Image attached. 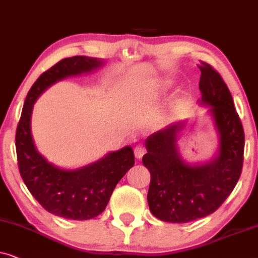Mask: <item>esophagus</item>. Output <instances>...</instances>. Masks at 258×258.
<instances>
[{
	"label": "esophagus",
	"mask_w": 258,
	"mask_h": 258,
	"mask_svg": "<svg viewBox=\"0 0 258 258\" xmlns=\"http://www.w3.org/2000/svg\"><path fill=\"white\" fill-rule=\"evenodd\" d=\"M144 154H145V147L143 145H138L135 147V156L137 159H142Z\"/></svg>",
	"instance_id": "esophagus-1"
}]
</instances>
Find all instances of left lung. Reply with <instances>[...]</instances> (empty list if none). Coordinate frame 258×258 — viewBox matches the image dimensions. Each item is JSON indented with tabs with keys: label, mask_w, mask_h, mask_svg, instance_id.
<instances>
[{
	"label": "left lung",
	"mask_w": 258,
	"mask_h": 258,
	"mask_svg": "<svg viewBox=\"0 0 258 258\" xmlns=\"http://www.w3.org/2000/svg\"><path fill=\"white\" fill-rule=\"evenodd\" d=\"M202 104L219 135L218 154L201 165L186 164L178 151L185 122H174L146 139L143 164L151 173L147 194L150 210L158 219L187 223L212 214L229 197L241 177L244 131L228 86L214 67L201 62Z\"/></svg>",
	"instance_id": "obj_1"
}]
</instances>
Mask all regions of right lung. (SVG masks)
Returning a JSON list of instances; mask_svg holds the SVG:
<instances>
[{"instance_id":"1","label":"right lung","mask_w":258,"mask_h":258,"mask_svg":"<svg viewBox=\"0 0 258 258\" xmlns=\"http://www.w3.org/2000/svg\"><path fill=\"white\" fill-rule=\"evenodd\" d=\"M100 66L102 60L77 55L62 59L41 74L27 94L16 130L17 164L26 186L48 212L74 221L94 218L105 210L115 185L135 165L132 147L108 153L81 169L62 170L37 152L30 119L34 102L44 89L64 78L88 73Z\"/></svg>"}]
</instances>
